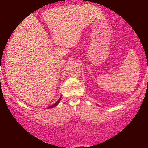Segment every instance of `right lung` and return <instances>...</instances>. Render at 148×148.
<instances>
[{"mask_svg":"<svg viewBox=\"0 0 148 148\" xmlns=\"http://www.w3.org/2000/svg\"><path fill=\"white\" fill-rule=\"evenodd\" d=\"M60 99H61V97H60V99H59L58 100V101H57V102H56L55 103H54V104H53V105H52V106H49V107H48V108H53V107H54V106H57V105H58V103H59V102H60Z\"/></svg>","mask_w":148,"mask_h":148,"instance_id":"add662e5","label":"right lung"}]
</instances>
